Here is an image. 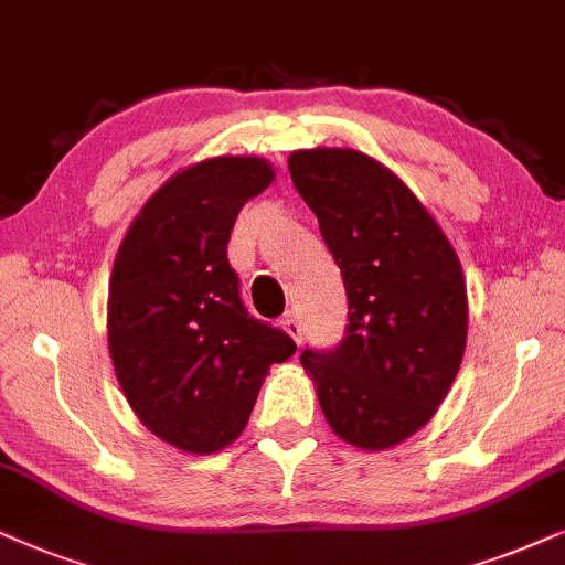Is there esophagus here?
Returning <instances> with one entry per match:
<instances>
[{"mask_svg": "<svg viewBox=\"0 0 565 565\" xmlns=\"http://www.w3.org/2000/svg\"><path fill=\"white\" fill-rule=\"evenodd\" d=\"M281 328L297 341V344L302 341V323H299V318L295 316V312H289V316L281 318Z\"/></svg>", "mask_w": 565, "mask_h": 565, "instance_id": "34e87169", "label": "esophagus"}]
</instances>
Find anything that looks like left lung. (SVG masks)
I'll return each instance as SVG.
<instances>
[{"label":"left lung","instance_id":"obj_1","mask_svg":"<svg viewBox=\"0 0 565 565\" xmlns=\"http://www.w3.org/2000/svg\"><path fill=\"white\" fill-rule=\"evenodd\" d=\"M291 182L344 276L347 335L302 352L326 423L385 451L425 427L456 381L469 305L459 255L419 198L354 148L289 153Z\"/></svg>","mask_w":565,"mask_h":565}]
</instances>
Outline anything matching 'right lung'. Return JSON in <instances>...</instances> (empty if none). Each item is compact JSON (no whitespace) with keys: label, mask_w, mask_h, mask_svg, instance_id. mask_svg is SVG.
Listing matches in <instances>:
<instances>
[{"label":"right lung","mask_w":565,"mask_h":565,"mask_svg":"<svg viewBox=\"0 0 565 565\" xmlns=\"http://www.w3.org/2000/svg\"><path fill=\"white\" fill-rule=\"evenodd\" d=\"M274 177L260 156L190 163L142 203L114 258V373L140 423L177 451L209 456L237 440L270 365L297 352L247 316L226 260L237 213Z\"/></svg>","instance_id":"1"}]
</instances>
